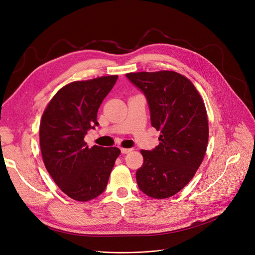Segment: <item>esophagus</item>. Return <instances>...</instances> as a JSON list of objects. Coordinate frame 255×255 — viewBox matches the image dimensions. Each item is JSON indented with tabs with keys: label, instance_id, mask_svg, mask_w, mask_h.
Returning a JSON list of instances; mask_svg holds the SVG:
<instances>
[{
	"label": "esophagus",
	"instance_id": "34e87169",
	"mask_svg": "<svg viewBox=\"0 0 255 255\" xmlns=\"http://www.w3.org/2000/svg\"><path fill=\"white\" fill-rule=\"evenodd\" d=\"M131 151H132L131 148H121V152L122 153H129Z\"/></svg>",
	"mask_w": 255,
	"mask_h": 255
}]
</instances>
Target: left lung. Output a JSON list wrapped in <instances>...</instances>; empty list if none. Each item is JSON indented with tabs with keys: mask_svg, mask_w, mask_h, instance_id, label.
I'll use <instances>...</instances> for the list:
<instances>
[{
	"mask_svg": "<svg viewBox=\"0 0 255 255\" xmlns=\"http://www.w3.org/2000/svg\"><path fill=\"white\" fill-rule=\"evenodd\" d=\"M126 76L145 95L151 125L161 133L155 148L140 150L143 165L136 172L138 187L155 199L171 197L190 182L206 151L208 122L203 100L187 77L174 71Z\"/></svg>",
	"mask_w": 255,
	"mask_h": 255,
	"instance_id": "left-lung-1",
	"label": "left lung"
}]
</instances>
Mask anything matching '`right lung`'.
I'll return each mask as SVG.
<instances>
[{
  "label": "right lung",
  "instance_id": "1",
  "mask_svg": "<svg viewBox=\"0 0 255 255\" xmlns=\"http://www.w3.org/2000/svg\"><path fill=\"white\" fill-rule=\"evenodd\" d=\"M118 75L74 81L63 86L45 108L39 125L43 164L59 188L77 201H88L107 187L118 147L94 145L84 136L99 125L97 116Z\"/></svg>",
  "mask_w": 255,
  "mask_h": 255
}]
</instances>
